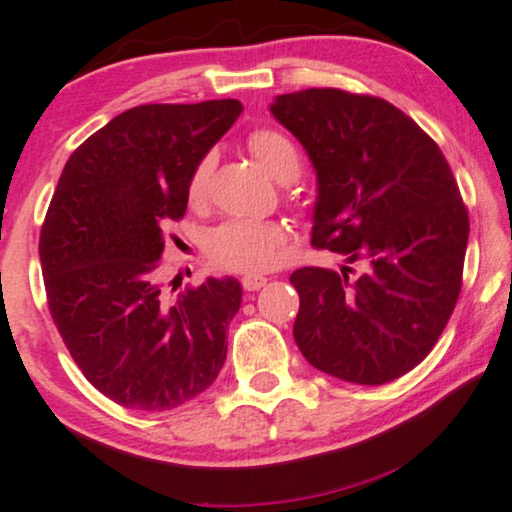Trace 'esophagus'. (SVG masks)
Masks as SVG:
<instances>
[{
    "mask_svg": "<svg viewBox=\"0 0 512 512\" xmlns=\"http://www.w3.org/2000/svg\"><path fill=\"white\" fill-rule=\"evenodd\" d=\"M241 285L246 292H257V289H262L266 285V278L259 276V273H248V276L241 278Z\"/></svg>",
    "mask_w": 512,
    "mask_h": 512,
    "instance_id": "obj_1",
    "label": "esophagus"
}]
</instances>
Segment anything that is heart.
I'll return each mask as SVG.
<instances>
[{"label":"heart","mask_w":512,"mask_h":512,"mask_svg":"<svg viewBox=\"0 0 512 512\" xmlns=\"http://www.w3.org/2000/svg\"><path fill=\"white\" fill-rule=\"evenodd\" d=\"M248 149L264 165L273 179L285 183L294 181L301 172V154L294 140L276 128H259L250 133ZM216 165V154L202 156L188 179L190 204H202L209 195L211 172ZM287 234L278 223L264 220H227L207 236V257L218 269L257 273L278 264L285 248Z\"/></svg>","instance_id":"b5f03b06"}]
</instances>
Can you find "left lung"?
<instances>
[{
	"label": "left lung",
	"mask_w": 512,
	"mask_h": 512,
	"mask_svg": "<svg viewBox=\"0 0 512 512\" xmlns=\"http://www.w3.org/2000/svg\"><path fill=\"white\" fill-rule=\"evenodd\" d=\"M269 110L315 167L312 246L342 257L340 271L289 276L301 299L296 345L312 368L352 384L407 375L437 345L462 287L469 216L451 167L384 98L305 89Z\"/></svg>",
	"instance_id": "1"
}]
</instances>
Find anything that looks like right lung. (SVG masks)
<instances>
[{
	"instance_id": "add662e5",
	"label": "right lung",
	"mask_w": 512,
	"mask_h": 512,
	"mask_svg": "<svg viewBox=\"0 0 512 512\" xmlns=\"http://www.w3.org/2000/svg\"><path fill=\"white\" fill-rule=\"evenodd\" d=\"M243 110L234 98L137 105L66 160L41 255L50 315L89 384L121 407L167 411L216 381L241 285L207 278L163 294L165 230L188 207V179Z\"/></svg>"
}]
</instances>
